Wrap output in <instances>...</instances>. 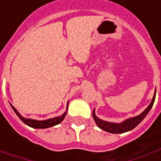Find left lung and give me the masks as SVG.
I'll return each mask as SVG.
<instances>
[{
	"instance_id": "obj_1",
	"label": "left lung",
	"mask_w": 161,
	"mask_h": 161,
	"mask_svg": "<svg viewBox=\"0 0 161 161\" xmlns=\"http://www.w3.org/2000/svg\"><path fill=\"white\" fill-rule=\"evenodd\" d=\"M155 95L156 91L154 92L151 103L148 105V107L146 108L142 114H140V115H137V116H135V117L127 119V120H125L124 121H122L121 123H114V122H109V121H106L99 119L95 114V109L93 111V115L92 116H93V119L96 121L98 128H100L101 129L106 132L111 133V134H122V133H125V132L130 131L133 128H135L136 126H138L142 122V120L145 118L147 115L148 114V112L152 108L154 100H155Z\"/></svg>"
}]
</instances>
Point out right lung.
I'll return each instance as SVG.
<instances>
[{"mask_svg": "<svg viewBox=\"0 0 161 161\" xmlns=\"http://www.w3.org/2000/svg\"><path fill=\"white\" fill-rule=\"evenodd\" d=\"M68 103H69V102L67 103L66 111L64 112L63 115H60L58 117H54V118L48 119V120H44V121H38V120H33V119L25 118V117H23L22 115L19 114V112L17 111V109H16L12 104L10 105H11V107H12V108L14 109V111L15 112L16 115H18V117H19L25 124H26L27 126H29V127L33 128H51V127H53V126H55V125L59 124L60 122L63 121L65 115H66L67 108H68Z\"/></svg>", "mask_w": 161, "mask_h": 161, "instance_id": "right-lung-1", "label": "right lung"}]
</instances>
